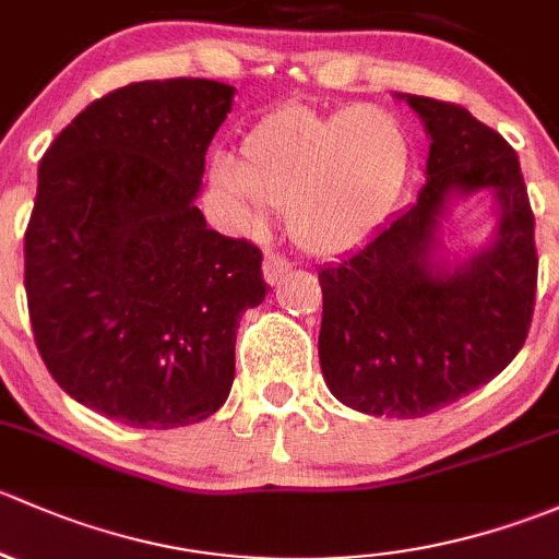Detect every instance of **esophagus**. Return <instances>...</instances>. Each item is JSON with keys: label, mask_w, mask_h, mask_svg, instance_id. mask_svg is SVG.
I'll list each match as a JSON object with an SVG mask.
<instances>
[{"label": "esophagus", "mask_w": 559, "mask_h": 559, "mask_svg": "<svg viewBox=\"0 0 559 559\" xmlns=\"http://www.w3.org/2000/svg\"><path fill=\"white\" fill-rule=\"evenodd\" d=\"M290 269V263L285 261V258L277 255V252H266V258H263V280L269 282V285H277V280L282 274Z\"/></svg>", "instance_id": "34e87169"}]
</instances>
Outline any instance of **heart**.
Instances as JSON below:
<instances>
[{"label":"heart","mask_w":559,"mask_h":559,"mask_svg":"<svg viewBox=\"0 0 559 559\" xmlns=\"http://www.w3.org/2000/svg\"><path fill=\"white\" fill-rule=\"evenodd\" d=\"M414 166L417 142L395 109L285 105L247 129L239 160H215L212 182L237 201L245 228L261 226L266 206H287L290 239L331 258L364 245L393 215Z\"/></svg>","instance_id":"b5f03b06"}]
</instances>
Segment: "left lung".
Returning <instances> with one entry per match:
<instances>
[{
    "instance_id": "8db88e82",
    "label": "left lung",
    "mask_w": 559,
    "mask_h": 559,
    "mask_svg": "<svg viewBox=\"0 0 559 559\" xmlns=\"http://www.w3.org/2000/svg\"><path fill=\"white\" fill-rule=\"evenodd\" d=\"M430 136L417 201L320 269V366L344 406L414 419L498 377L531 331L536 221L514 147L465 107L399 94ZM490 190L499 228L465 262L438 258L452 198Z\"/></svg>"
}]
</instances>
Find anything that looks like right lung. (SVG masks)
<instances>
[{"mask_svg": "<svg viewBox=\"0 0 559 559\" xmlns=\"http://www.w3.org/2000/svg\"><path fill=\"white\" fill-rule=\"evenodd\" d=\"M234 85L145 80L91 102L39 160L23 241L34 342L78 404L131 428L226 404L241 312L266 298L261 250L195 206Z\"/></svg>", "mask_w": 559, "mask_h": 559, "instance_id": "1", "label": "right lung"}]
</instances>
